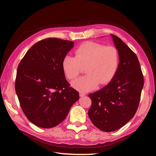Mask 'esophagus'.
<instances>
[{
  "mask_svg": "<svg viewBox=\"0 0 156 156\" xmlns=\"http://www.w3.org/2000/svg\"><path fill=\"white\" fill-rule=\"evenodd\" d=\"M79 96H80V97H83L84 96H86V94L83 92H79Z\"/></svg>",
  "mask_w": 156,
  "mask_h": 156,
  "instance_id": "obj_1",
  "label": "esophagus"
}]
</instances>
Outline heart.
<instances>
[{
  "mask_svg": "<svg viewBox=\"0 0 156 156\" xmlns=\"http://www.w3.org/2000/svg\"><path fill=\"white\" fill-rule=\"evenodd\" d=\"M119 65V54L114 46L87 42L75 51V56H65L62 62L66 76L72 80L76 78L85 66L84 75L72 82V86L81 92L95 88L98 84H104L115 76Z\"/></svg>",
  "mask_w": 156,
  "mask_h": 156,
  "instance_id": "heart-1",
  "label": "heart"
}]
</instances>
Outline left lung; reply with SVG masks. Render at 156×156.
<instances>
[{
  "instance_id": "obj_1",
  "label": "left lung",
  "mask_w": 156,
  "mask_h": 156,
  "mask_svg": "<svg viewBox=\"0 0 156 156\" xmlns=\"http://www.w3.org/2000/svg\"><path fill=\"white\" fill-rule=\"evenodd\" d=\"M119 51V65L115 76L100 90L90 94L88 116L103 131L121 128L137 110L144 78L137 56L119 37L111 34Z\"/></svg>"
}]
</instances>
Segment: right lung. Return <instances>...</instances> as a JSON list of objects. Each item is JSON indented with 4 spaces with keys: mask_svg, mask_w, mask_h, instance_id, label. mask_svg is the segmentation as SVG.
<instances>
[{
    "mask_svg": "<svg viewBox=\"0 0 156 156\" xmlns=\"http://www.w3.org/2000/svg\"><path fill=\"white\" fill-rule=\"evenodd\" d=\"M74 42L49 37L37 42L18 66L15 88L30 122L42 128L61 123L79 98L66 80L62 62Z\"/></svg>",
    "mask_w": 156,
    "mask_h": 156,
    "instance_id": "obj_1",
    "label": "right lung"
}]
</instances>
